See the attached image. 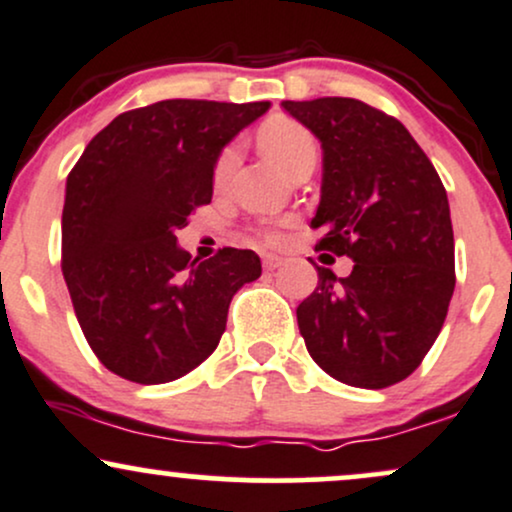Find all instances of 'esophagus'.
<instances>
[{
  "instance_id": "1",
  "label": "esophagus",
  "mask_w": 512,
  "mask_h": 512,
  "mask_svg": "<svg viewBox=\"0 0 512 512\" xmlns=\"http://www.w3.org/2000/svg\"><path fill=\"white\" fill-rule=\"evenodd\" d=\"M262 264H264V269H267V272H274V269H279L281 264H284V257L274 255V252H264Z\"/></svg>"
}]
</instances>
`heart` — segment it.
Instances as JSON below:
<instances>
[{
	"mask_svg": "<svg viewBox=\"0 0 512 512\" xmlns=\"http://www.w3.org/2000/svg\"><path fill=\"white\" fill-rule=\"evenodd\" d=\"M260 146L269 161L276 163L284 173L298 161V158L305 154H313L315 151V142L313 137H310L308 129L296 125V122L291 120L269 122V125L260 132ZM238 156V146H228V149L219 156L214 168V180L219 182V185L231 178V173L238 166Z\"/></svg>",
	"mask_w": 512,
	"mask_h": 512,
	"instance_id": "b5f03b06",
	"label": "heart"
}]
</instances>
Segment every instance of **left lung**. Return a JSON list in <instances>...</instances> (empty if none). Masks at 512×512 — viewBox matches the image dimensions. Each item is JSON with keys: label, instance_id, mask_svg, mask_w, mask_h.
Wrapping results in <instances>:
<instances>
[{"label": "left lung", "instance_id": "8db88e82", "mask_svg": "<svg viewBox=\"0 0 512 512\" xmlns=\"http://www.w3.org/2000/svg\"><path fill=\"white\" fill-rule=\"evenodd\" d=\"M322 146L317 248L354 260L317 267L298 330L334 380L380 390L419 368L455 291L450 204L436 168L395 117L356 98L284 101Z\"/></svg>", "mask_w": 512, "mask_h": 512}]
</instances>
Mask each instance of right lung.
<instances>
[{
    "mask_svg": "<svg viewBox=\"0 0 512 512\" xmlns=\"http://www.w3.org/2000/svg\"><path fill=\"white\" fill-rule=\"evenodd\" d=\"M269 101H158L117 115L67 178L62 274L88 344L142 385L178 380L214 354L228 305L262 274L252 250L199 262L175 233L214 195L221 151Z\"/></svg>",
    "mask_w": 512,
    "mask_h": 512,
    "instance_id": "right-lung-1",
    "label": "right lung"
}]
</instances>
